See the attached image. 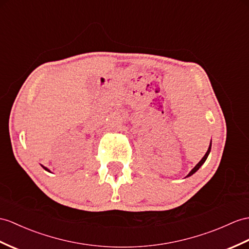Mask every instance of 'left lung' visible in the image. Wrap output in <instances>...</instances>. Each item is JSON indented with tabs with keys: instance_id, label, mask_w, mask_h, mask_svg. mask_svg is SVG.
<instances>
[{
	"instance_id": "obj_1",
	"label": "left lung",
	"mask_w": 249,
	"mask_h": 249,
	"mask_svg": "<svg viewBox=\"0 0 249 249\" xmlns=\"http://www.w3.org/2000/svg\"><path fill=\"white\" fill-rule=\"evenodd\" d=\"M210 150H211V143H210V145H209V148H208V150H207V152H206V154L204 155V157H203V159L201 160H199V162L197 163V165L195 167V168H193L192 169V170L190 171V173L189 174H188L187 175V177H190V175H192L193 173H196L197 170H198V169H199V167H201L202 165H203V163L205 162V160H207V157H208V155H209V152H210Z\"/></svg>"
}]
</instances>
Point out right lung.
Listing matches in <instances>:
<instances>
[{
  "label": "right lung",
  "instance_id": "obj_1",
  "mask_svg": "<svg viewBox=\"0 0 249 249\" xmlns=\"http://www.w3.org/2000/svg\"><path fill=\"white\" fill-rule=\"evenodd\" d=\"M42 167H43V166H42ZM43 168L45 169V170H46V171H48V172H50V170H48V169H47V168H45V167H43Z\"/></svg>",
  "mask_w": 249,
  "mask_h": 249
}]
</instances>
